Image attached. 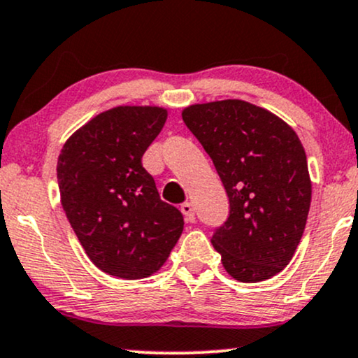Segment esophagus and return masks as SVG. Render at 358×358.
<instances>
[{
	"mask_svg": "<svg viewBox=\"0 0 358 358\" xmlns=\"http://www.w3.org/2000/svg\"><path fill=\"white\" fill-rule=\"evenodd\" d=\"M180 210H182V213H183V217H185V222H188V223H193L195 222V212H193V206H192V203H183L182 206H180Z\"/></svg>",
	"mask_w": 358,
	"mask_h": 358,
	"instance_id": "34e87169",
	"label": "esophagus"
}]
</instances>
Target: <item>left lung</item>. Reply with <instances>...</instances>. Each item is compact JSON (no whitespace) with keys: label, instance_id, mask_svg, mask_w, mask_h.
Segmentation results:
<instances>
[{"label":"left lung","instance_id":"obj_1","mask_svg":"<svg viewBox=\"0 0 358 358\" xmlns=\"http://www.w3.org/2000/svg\"><path fill=\"white\" fill-rule=\"evenodd\" d=\"M183 122L208 157L230 201L212 243L235 280L255 283L288 265L307 223L312 183L296 133L242 100L192 105Z\"/></svg>","mask_w":358,"mask_h":358}]
</instances>
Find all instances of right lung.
<instances>
[{
  "instance_id": "add662e5",
  "label": "right lung",
  "mask_w": 358,
  "mask_h": 358,
  "mask_svg": "<svg viewBox=\"0 0 358 358\" xmlns=\"http://www.w3.org/2000/svg\"><path fill=\"white\" fill-rule=\"evenodd\" d=\"M166 122L158 106H116L70 136L58 157L68 222L98 268L136 280L157 272L183 231L141 158Z\"/></svg>"
}]
</instances>
